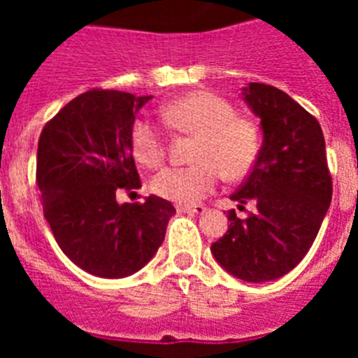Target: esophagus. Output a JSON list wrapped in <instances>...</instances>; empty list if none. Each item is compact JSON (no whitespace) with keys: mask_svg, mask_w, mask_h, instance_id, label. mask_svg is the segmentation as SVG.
Returning <instances> with one entry per match:
<instances>
[{"mask_svg":"<svg viewBox=\"0 0 358 358\" xmlns=\"http://www.w3.org/2000/svg\"><path fill=\"white\" fill-rule=\"evenodd\" d=\"M177 211H181V213L186 215H202L206 211V208L202 206V204H197V206H181L177 208Z\"/></svg>","mask_w":358,"mask_h":358,"instance_id":"34e87169","label":"esophagus"}]
</instances>
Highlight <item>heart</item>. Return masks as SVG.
I'll return each mask as SVG.
<instances>
[{"mask_svg":"<svg viewBox=\"0 0 358 358\" xmlns=\"http://www.w3.org/2000/svg\"><path fill=\"white\" fill-rule=\"evenodd\" d=\"M163 120L176 131L197 136L195 164L161 170L152 189L176 204H195L217 186L218 170L227 179H240L256 161L258 132L249 120L235 116L227 100L206 91L185 94L163 107ZM132 154L154 169L164 159V138L147 118L136 120L131 131Z\"/></svg>","mask_w":358,"mask_h":358,"instance_id":"b5f03b06","label":"heart"}]
</instances>
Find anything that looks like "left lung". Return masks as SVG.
Segmentation results:
<instances>
[{"mask_svg": "<svg viewBox=\"0 0 358 358\" xmlns=\"http://www.w3.org/2000/svg\"><path fill=\"white\" fill-rule=\"evenodd\" d=\"M243 102L260 120L262 147L245 182L231 195L245 218L227 211L226 235L211 255L231 276L264 283L285 276L305 258L331 202V177L321 125L273 85L249 82Z\"/></svg>", "mask_w": 358, "mask_h": 358, "instance_id": "1", "label": "left lung"}]
</instances>
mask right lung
Here are the masks:
<instances>
[{"mask_svg":"<svg viewBox=\"0 0 358 358\" xmlns=\"http://www.w3.org/2000/svg\"><path fill=\"white\" fill-rule=\"evenodd\" d=\"M123 91L93 90L62 107L44 125L37 147V186L59 248L98 278H127L154 258L176 208L150 195L116 201L140 188L131 131L150 100Z\"/></svg>","mask_w":358,"mask_h":358,"instance_id":"obj_1","label":"right lung"}]
</instances>
